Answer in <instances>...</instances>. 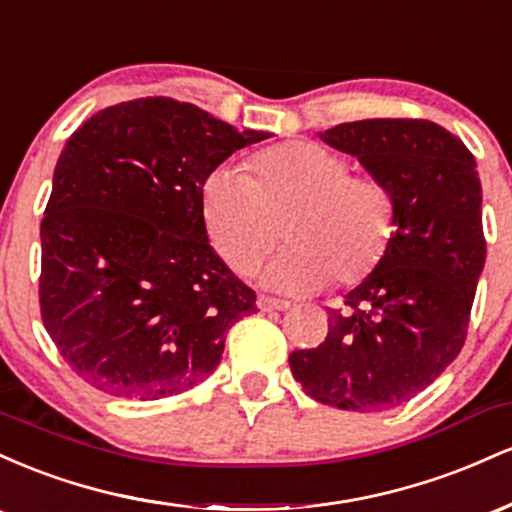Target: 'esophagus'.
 I'll list each match as a JSON object with an SVG mask.
<instances>
[{
	"label": "esophagus",
	"mask_w": 512,
	"mask_h": 512,
	"mask_svg": "<svg viewBox=\"0 0 512 512\" xmlns=\"http://www.w3.org/2000/svg\"><path fill=\"white\" fill-rule=\"evenodd\" d=\"M257 308L264 310V313H272V310H289L291 303L289 301H281V298L260 296V298H257Z\"/></svg>",
	"instance_id": "1"
}]
</instances>
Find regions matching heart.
<instances>
[{
	"label": "heart",
	"instance_id": "1",
	"mask_svg": "<svg viewBox=\"0 0 512 512\" xmlns=\"http://www.w3.org/2000/svg\"><path fill=\"white\" fill-rule=\"evenodd\" d=\"M199 214L211 248L238 274L260 267L281 223L289 248L269 264L267 284L289 291L363 284L383 264L397 228L390 187L351 173L342 154L313 142L269 146L245 173L211 170Z\"/></svg>",
	"mask_w": 512,
	"mask_h": 512
}]
</instances>
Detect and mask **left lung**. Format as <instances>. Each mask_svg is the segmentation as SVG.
<instances>
[{
  "label": "left lung",
  "mask_w": 512,
  "mask_h": 512,
  "mask_svg": "<svg viewBox=\"0 0 512 512\" xmlns=\"http://www.w3.org/2000/svg\"><path fill=\"white\" fill-rule=\"evenodd\" d=\"M320 139L390 187L397 228L383 264L330 310L327 337L293 351L305 395L346 411H385L426 390L455 361L486 262L477 161L428 120L344 122Z\"/></svg>",
  "instance_id": "1"
}]
</instances>
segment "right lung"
<instances>
[{
    "instance_id": "right-lung-1",
    "label": "right lung",
    "mask_w": 512,
    "mask_h": 512,
    "mask_svg": "<svg viewBox=\"0 0 512 512\" xmlns=\"http://www.w3.org/2000/svg\"><path fill=\"white\" fill-rule=\"evenodd\" d=\"M272 137L173 98L98 110L64 144L40 223V315L67 366L110 397L161 399L214 373L257 296L211 250L202 182Z\"/></svg>"
}]
</instances>
